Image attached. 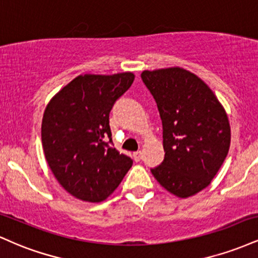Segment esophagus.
Wrapping results in <instances>:
<instances>
[{
  "instance_id": "esophagus-1",
  "label": "esophagus",
  "mask_w": 258,
  "mask_h": 258,
  "mask_svg": "<svg viewBox=\"0 0 258 258\" xmlns=\"http://www.w3.org/2000/svg\"><path fill=\"white\" fill-rule=\"evenodd\" d=\"M133 159H135V161H141V159H142V152H136V153H133Z\"/></svg>"
}]
</instances>
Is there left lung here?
Listing matches in <instances>:
<instances>
[{
  "label": "left lung",
  "mask_w": 258,
  "mask_h": 258,
  "mask_svg": "<svg viewBox=\"0 0 258 258\" xmlns=\"http://www.w3.org/2000/svg\"><path fill=\"white\" fill-rule=\"evenodd\" d=\"M141 78L162 121L165 158L150 171L171 194L191 197L211 183L226 159L227 112L211 88L182 68L146 70Z\"/></svg>",
  "instance_id": "8db88e82"
}]
</instances>
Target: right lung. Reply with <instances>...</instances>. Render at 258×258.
<instances>
[{"label":"right lung","instance_id":"right-lung-1","mask_svg":"<svg viewBox=\"0 0 258 258\" xmlns=\"http://www.w3.org/2000/svg\"><path fill=\"white\" fill-rule=\"evenodd\" d=\"M133 80L132 73L80 75L46 106L41 126L44 156L59 184L80 200H105L132 166L131 158L109 144V114Z\"/></svg>","mask_w":258,"mask_h":258}]
</instances>
